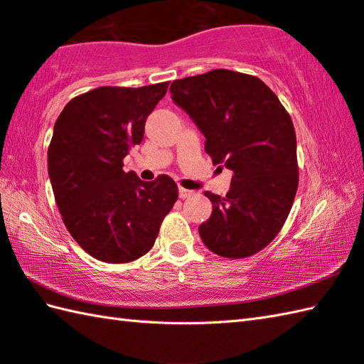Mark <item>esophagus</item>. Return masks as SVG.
Here are the masks:
<instances>
[{
  "instance_id": "obj_1",
  "label": "esophagus",
  "mask_w": 364,
  "mask_h": 364,
  "mask_svg": "<svg viewBox=\"0 0 364 364\" xmlns=\"http://www.w3.org/2000/svg\"><path fill=\"white\" fill-rule=\"evenodd\" d=\"M192 194H194V192L192 191H189V189H184V188H180L178 189V196H180V198H188V197H191Z\"/></svg>"
}]
</instances>
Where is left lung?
Here are the masks:
<instances>
[{
    "label": "left lung",
    "mask_w": 364,
    "mask_h": 364,
    "mask_svg": "<svg viewBox=\"0 0 364 364\" xmlns=\"http://www.w3.org/2000/svg\"><path fill=\"white\" fill-rule=\"evenodd\" d=\"M170 92L202 131L213 164L233 170L225 197L205 192L213 213L200 237L223 258L252 257L280 233L297 192L289 114L257 76L225 68L176 80Z\"/></svg>",
    "instance_id": "8db88e82"
}]
</instances>
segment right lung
<instances>
[{"label": "right lung", "instance_id": "right-lung-1", "mask_svg": "<svg viewBox=\"0 0 364 364\" xmlns=\"http://www.w3.org/2000/svg\"><path fill=\"white\" fill-rule=\"evenodd\" d=\"M168 82L97 87L70 100L54 123L48 175L67 230L92 257L120 264L149 252L178 198L172 178L142 181L123 158Z\"/></svg>", "mask_w": 364, "mask_h": 364}]
</instances>
